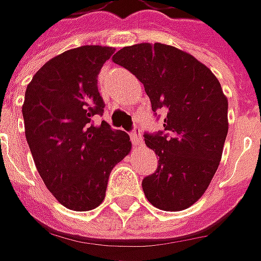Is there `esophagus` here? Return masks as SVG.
<instances>
[{
	"label": "esophagus",
	"mask_w": 261,
	"mask_h": 261,
	"mask_svg": "<svg viewBox=\"0 0 261 261\" xmlns=\"http://www.w3.org/2000/svg\"><path fill=\"white\" fill-rule=\"evenodd\" d=\"M131 141L136 144V146H141L143 144V139H141V133H140V128H134L133 133H131Z\"/></svg>",
	"instance_id": "obj_1"
}]
</instances>
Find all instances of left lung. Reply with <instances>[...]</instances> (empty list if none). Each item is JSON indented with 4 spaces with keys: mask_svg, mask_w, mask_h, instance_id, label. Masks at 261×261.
<instances>
[{
    "mask_svg": "<svg viewBox=\"0 0 261 261\" xmlns=\"http://www.w3.org/2000/svg\"><path fill=\"white\" fill-rule=\"evenodd\" d=\"M113 62L144 85L151 110L166 108L165 130L144 134L159 156L141 182L153 206L182 211L196 202L215 175L228 133V101L220 81L198 59L162 43L118 50Z\"/></svg>",
    "mask_w": 261,
    "mask_h": 261,
    "instance_id": "1",
    "label": "left lung"
}]
</instances>
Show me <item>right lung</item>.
I'll list each match as a JSON object with an SVG mask.
<instances>
[{
  "instance_id": "right-lung-1",
  "label": "right lung",
  "mask_w": 261,
  "mask_h": 261,
  "mask_svg": "<svg viewBox=\"0 0 261 261\" xmlns=\"http://www.w3.org/2000/svg\"><path fill=\"white\" fill-rule=\"evenodd\" d=\"M114 47L81 46L50 59L27 85L24 130L43 182L63 206L91 211L105 198L114 166L131 150L130 136L102 121L98 73Z\"/></svg>"
}]
</instances>
